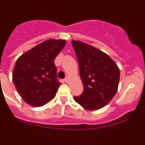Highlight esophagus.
<instances>
[{"label":"esophagus","mask_w":145,"mask_h":145,"mask_svg":"<svg viewBox=\"0 0 145 145\" xmlns=\"http://www.w3.org/2000/svg\"><path fill=\"white\" fill-rule=\"evenodd\" d=\"M64 81H65L66 83H68L69 82V77L67 76L65 78H64Z\"/></svg>","instance_id":"obj_1"}]
</instances>
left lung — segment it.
<instances>
[{"label":"left lung","mask_w":145,"mask_h":145,"mask_svg":"<svg viewBox=\"0 0 145 145\" xmlns=\"http://www.w3.org/2000/svg\"><path fill=\"white\" fill-rule=\"evenodd\" d=\"M79 65L83 93L74 101L86 110H95L110 102L118 91L120 70L107 54L80 41L72 40Z\"/></svg>","instance_id":"1"}]
</instances>
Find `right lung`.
<instances>
[{
	"mask_svg": "<svg viewBox=\"0 0 145 145\" xmlns=\"http://www.w3.org/2000/svg\"><path fill=\"white\" fill-rule=\"evenodd\" d=\"M66 40H48L20 56L12 72L14 85L29 105L40 107L55 97L61 83L57 78L54 61Z\"/></svg>",
	"mask_w": 145,
	"mask_h": 145,
	"instance_id": "1",
	"label": "right lung"
}]
</instances>
